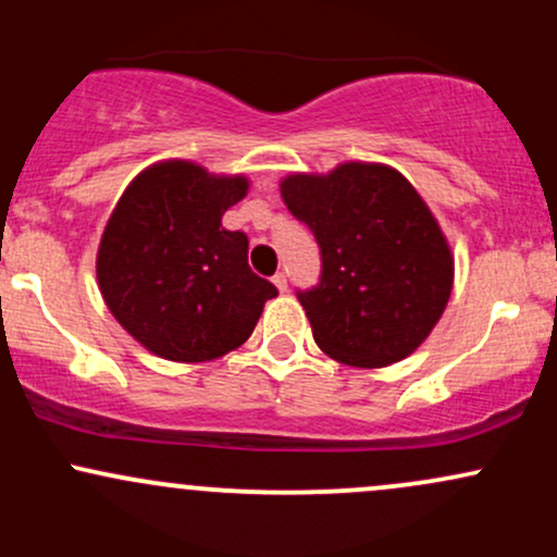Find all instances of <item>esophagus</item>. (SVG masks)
<instances>
[{"mask_svg":"<svg viewBox=\"0 0 557 557\" xmlns=\"http://www.w3.org/2000/svg\"><path fill=\"white\" fill-rule=\"evenodd\" d=\"M272 283H274V287H277L280 293H285V290H287V277H285L283 272H277V274H274V277H272Z\"/></svg>","mask_w":557,"mask_h":557,"instance_id":"1","label":"esophagus"}]
</instances>
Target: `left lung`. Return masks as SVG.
Listing matches in <instances>:
<instances>
[{"label": "left lung", "mask_w": 557, "mask_h": 557, "mask_svg": "<svg viewBox=\"0 0 557 557\" xmlns=\"http://www.w3.org/2000/svg\"><path fill=\"white\" fill-rule=\"evenodd\" d=\"M280 194L322 248V277L298 293L314 341L330 359L380 369L430 337L453 290L450 243L398 170L343 162L290 172Z\"/></svg>", "instance_id": "8db88e82"}]
</instances>
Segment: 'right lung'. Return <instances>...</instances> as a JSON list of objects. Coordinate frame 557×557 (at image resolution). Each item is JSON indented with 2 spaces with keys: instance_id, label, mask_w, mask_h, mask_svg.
Segmentation results:
<instances>
[{
  "instance_id": "obj_1",
  "label": "right lung",
  "mask_w": 557,
  "mask_h": 557,
  "mask_svg": "<svg viewBox=\"0 0 557 557\" xmlns=\"http://www.w3.org/2000/svg\"><path fill=\"white\" fill-rule=\"evenodd\" d=\"M246 175L164 159L133 177L101 233L96 280L133 341L168 361H214L240 348L277 296L248 267V238L222 214L248 194Z\"/></svg>"
}]
</instances>
